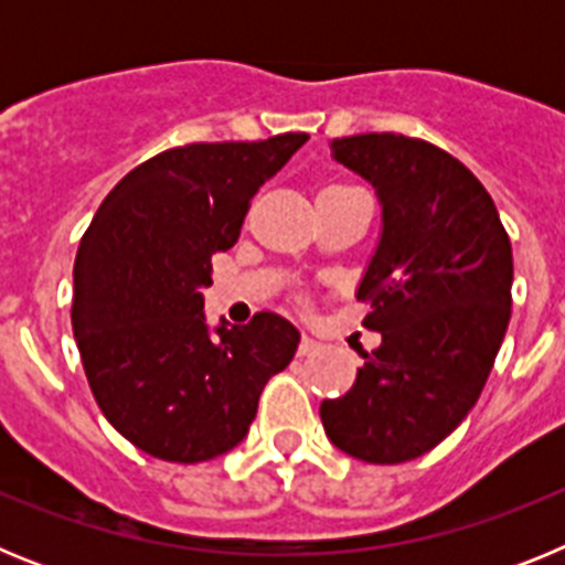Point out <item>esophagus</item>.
I'll return each instance as SVG.
<instances>
[{
  "label": "esophagus",
  "mask_w": 565,
  "mask_h": 565,
  "mask_svg": "<svg viewBox=\"0 0 565 565\" xmlns=\"http://www.w3.org/2000/svg\"><path fill=\"white\" fill-rule=\"evenodd\" d=\"M319 351V342L317 339H311V337H302L299 339V356H313V353Z\"/></svg>",
  "instance_id": "esophagus-1"
}]
</instances>
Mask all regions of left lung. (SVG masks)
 <instances>
[{"label": "left lung", "instance_id": "left-lung-1", "mask_svg": "<svg viewBox=\"0 0 565 565\" xmlns=\"http://www.w3.org/2000/svg\"><path fill=\"white\" fill-rule=\"evenodd\" d=\"M331 152L382 203V237L356 291L371 306L362 326L382 344L319 416L359 461H413L481 396L512 313V246L489 192L450 152L393 132L337 138Z\"/></svg>", "mask_w": 565, "mask_h": 565}]
</instances>
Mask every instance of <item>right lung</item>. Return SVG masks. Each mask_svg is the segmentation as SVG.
I'll use <instances>...</instances> for the list:
<instances>
[{
  "mask_svg": "<svg viewBox=\"0 0 565 565\" xmlns=\"http://www.w3.org/2000/svg\"><path fill=\"white\" fill-rule=\"evenodd\" d=\"M306 141L286 132L167 149L124 174L84 232L73 333L98 407L138 450L174 463L228 452L297 353L299 331L277 313L209 331L203 288L257 189Z\"/></svg>",
  "mask_w": 565,
  "mask_h": 565,
  "instance_id": "1",
  "label": "right lung"
}]
</instances>
